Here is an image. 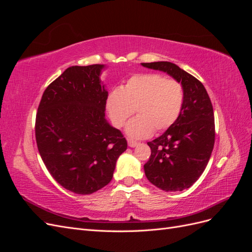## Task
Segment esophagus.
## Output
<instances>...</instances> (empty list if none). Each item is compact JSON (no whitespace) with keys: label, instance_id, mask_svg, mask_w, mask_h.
<instances>
[{"label":"esophagus","instance_id":"1","mask_svg":"<svg viewBox=\"0 0 252 252\" xmlns=\"http://www.w3.org/2000/svg\"><path fill=\"white\" fill-rule=\"evenodd\" d=\"M138 144H139V143L136 142V141H133V140H131V139L128 140V146H129V147H135Z\"/></svg>","mask_w":252,"mask_h":252}]
</instances>
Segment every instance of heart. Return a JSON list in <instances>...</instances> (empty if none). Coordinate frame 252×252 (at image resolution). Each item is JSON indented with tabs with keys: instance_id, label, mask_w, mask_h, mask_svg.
Instances as JSON below:
<instances>
[{
	"instance_id": "1",
	"label": "heart",
	"mask_w": 252,
	"mask_h": 252,
	"mask_svg": "<svg viewBox=\"0 0 252 252\" xmlns=\"http://www.w3.org/2000/svg\"><path fill=\"white\" fill-rule=\"evenodd\" d=\"M185 101L182 83L159 73L134 74L124 85L111 90L106 108L113 125L121 128L132 114L126 132L131 138H147L163 132L179 119Z\"/></svg>"
}]
</instances>
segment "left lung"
<instances>
[{"label":"left lung","mask_w":252,"mask_h":252,"mask_svg":"<svg viewBox=\"0 0 252 252\" xmlns=\"http://www.w3.org/2000/svg\"><path fill=\"white\" fill-rule=\"evenodd\" d=\"M167 72L181 82L185 91L182 112L158 138L148 142L151 155L144 165L150 183L165 191H182L201 177L211 157L216 128L210 97L193 75L170 62L142 63Z\"/></svg>","instance_id":"8db88e82"}]
</instances>
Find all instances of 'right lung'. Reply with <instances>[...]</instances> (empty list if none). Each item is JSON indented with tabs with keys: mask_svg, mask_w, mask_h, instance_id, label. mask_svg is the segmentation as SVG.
<instances>
[{
	"mask_svg": "<svg viewBox=\"0 0 252 252\" xmlns=\"http://www.w3.org/2000/svg\"><path fill=\"white\" fill-rule=\"evenodd\" d=\"M103 68H67L45 89L35 117V140L45 166L61 186L78 194L107 185L127 149L123 133L105 120L108 93L100 80Z\"/></svg>",
	"mask_w": 252,
	"mask_h": 252,
	"instance_id": "add662e5",
	"label": "right lung"
}]
</instances>
